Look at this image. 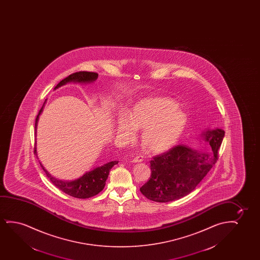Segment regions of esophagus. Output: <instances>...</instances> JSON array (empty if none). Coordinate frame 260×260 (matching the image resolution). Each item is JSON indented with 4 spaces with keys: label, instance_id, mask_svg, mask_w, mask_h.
I'll return each instance as SVG.
<instances>
[{
    "label": "esophagus",
    "instance_id": "obj_1",
    "mask_svg": "<svg viewBox=\"0 0 260 260\" xmlns=\"http://www.w3.org/2000/svg\"><path fill=\"white\" fill-rule=\"evenodd\" d=\"M143 160H144V158L142 156H136L133 159V162H142Z\"/></svg>",
    "mask_w": 260,
    "mask_h": 260
}]
</instances>
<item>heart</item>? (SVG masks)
Wrapping results in <instances>:
<instances>
[{
  "label": "heart",
  "mask_w": 260,
  "mask_h": 260,
  "mask_svg": "<svg viewBox=\"0 0 260 260\" xmlns=\"http://www.w3.org/2000/svg\"><path fill=\"white\" fill-rule=\"evenodd\" d=\"M187 116L170 98L140 100L131 114H120L118 132L132 139L138 128H144L142 145L150 153H162L171 150L185 131Z\"/></svg>",
  "instance_id": "b5f03b06"
}]
</instances>
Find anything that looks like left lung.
I'll return each instance as SVG.
<instances>
[{"label":"left lung","mask_w":260,"mask_h":260,"mask_svg":"<svg viewBox=\"0 0 260 260\" xmlns=\"http://www.w3.org/2000/svg\"><path fill=\"white\" fill-rule=\"evenodd\" d=\"M224 136L222 128H208L201 134L208 146L205 149L178 145L153 157L150 161L151 178L140 192L157 203H169L189 194L217 162Z\"/></svg>","instance_id":"obj_1"}]
</instances>
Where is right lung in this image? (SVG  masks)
<instances>
[{"instance_id":"right-lung-1","label":"right lung","mask_w":260,"mask_h":260,"mask_svg":"<svg viewBox=\"0 0 260 260\" xmlns=\"http://www.w3.org/2000/svg\"><path fill=\"white\" fill-rule=\"evenodd\" d=\"M98 77H99V75L96 73L78 72V73H75L73 75H69L64 80H62L54 88V89H58L61 86L66 85V84L70 83V82H73V83H91V82H95ZM46 100H45L43 107L41 108V110L39 111V114H38L36 119V127H35L36 128V134L40 114H42V112H43L44 105L46 103ZM35 154L38 158L37 152H36V146H35ZM39 162L47 177L50 178V181L52 182V184L55 186H57V188L61 190L62 192H64V193H67L68 196H73V197L79 198V199H86V198L96 196L99 192L103 190L105 185H106V181H107V178H108V175H109V171L119 161L118 160L109 161V162L104 164L100 167L95 168L92 171L86 172L85 174L82 175V177H80L75 180H72V181H63V180L57 179V178L51 176V174L49 173V171L43 167V164H41L40 160Z\"/></svg>"}]
</instances>
